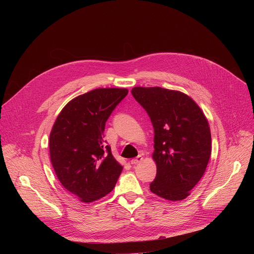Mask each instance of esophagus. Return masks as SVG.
<instances>
[{
  "mask_svg": "<svg viewBox=\"0 0 254 254\" xmlns=\"http://www.w3.org/2000/svg\"><path fill=\"white\" fill-rule=\"evenodd\" d=\"M141 161H142V157H141V156H137L136 158L132 159V160L130 161V163H131V165H136V164L140 163Z\"/></svg>",
  "mask_w": 254,
  "mask_h": 254,
  "instance_id": "obj_1",
  "label": "esophagus"
}]
</instances>
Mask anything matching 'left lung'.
I'll use <instances>...</instances> for the list:
<instances>
[{"mask_svg":"<svg viewBox=\"0 0 254 254\" xmlns=\"http://www.w3.org/2000/svg\"><path fill=\"white\" fill-rule=\"evenodd\" d=\"M131 94L154 127L157 175L150 190L170 201L187 198L203 177L211 155V132L198 104L162 87H133Z\"/></svg>","mask_w":254,"mask_h":254,"instance_id":"1","label":"left lung"}]
</instances>
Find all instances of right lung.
I'll list each match as a JSON object with an SVG mask.
<instances>
[{
  "label": "right lung",
  "mask_w": 254,
  "mask_h": 254,
  "mask_svg": "<svg viewBox=\"0 0 254 254\" xmlns=\"http://www.w3.org/2000/svg\"><path fill=\"white\" fill-rule=\"evenodd\" d=\"M126 88H97L70 100L49 138L50 160L62 186L81 202L98 200L115 188L123 167L106 144L104 127Z\"/></svg>",
  "instance_id": "right-lung-1"
}]
</instances>
